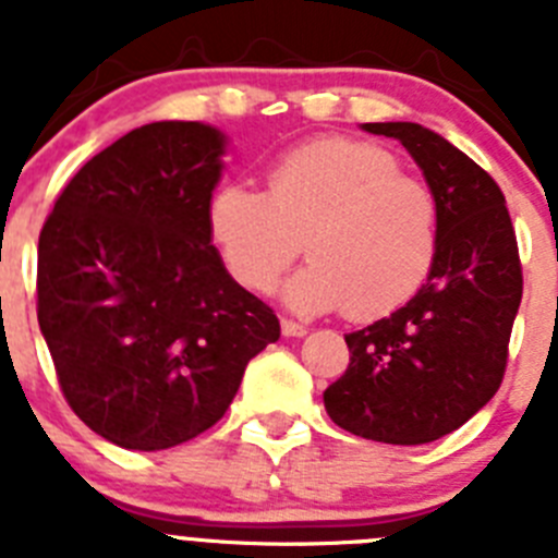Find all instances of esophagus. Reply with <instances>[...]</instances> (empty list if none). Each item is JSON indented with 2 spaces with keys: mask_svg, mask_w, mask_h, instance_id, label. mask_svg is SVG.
Instances as JSON below:
<instances>
[{
  "mask_svg": "<svg viewBox=\"0 0 558 558\" xmlns=\"http://www.w3.org/2000/svg\"><path fill=\"white\" fill-rule=\"evenodd\" d=\"M282 335L284 338H304V335H307V327L290 322V318H282Z\"/></svg>",
  "mask_w": 558,
  "mask_h": 558,
  "instance_id": "34e87169",
  "label": "esophagus"
}]
</instances>
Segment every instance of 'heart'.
Listing matches in <instances>:
<instances>
[{"mask_svg": "<svg viewBox=\"0 0 558 558\" xmlns=\"http://www.w3.org/2000/svg\"><path fill=\"white\" fill-rule=\"evenodd\" d=\"M206 231L226 270L263 293L302 248L313 263L282 288L299 313L347 307L372 322L408 304L438 254L441 209L425 181L368 142L318 140L268 172V192L231 181L206 204Z\"/></svg>", "mask_w": 558, "mask_h": 558, "instance_id": "b5f03b06", "label": "heart"}]
</instances>
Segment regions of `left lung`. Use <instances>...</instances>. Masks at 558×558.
Masks as SVG:
<instances>
[{"label": "left lung", "instance_id": "1", "mask_svg": "<svg viewBox=\"0 0 558 558\" xmlns=\"http://www.w3.org/2000/svg\"><path fill=\"white\" fill-rule=\"evenodd\" d=\"M402 142L441 209L438 254L405 307L347 335L349 368L324 391L329 418L383 445L458 430L502 383L522 299L506 198L466 153L416 122H366Z\"/></svg>", "mask_w": 558, "mask_h": 558}]
</instances>
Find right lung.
Wrapping results in <instances>:
<instances>
[{
	"instance_id": "1",
	"label": "right lung",
	"mask_w": 558,
	"mask_h": 558,
	"mask_svg": "<svg viewBox=\"0 0 558 558\" xmlns=\"http://www.w3.org/2000/svg\"><path fill=\"white\" fill-rule=\"evenodd\" d=\"M226 133L150 122L77 170L38 236V327L69 408L125 450L209 430L279 318L206 231Z\"/></svg>"
}]
</instances>
